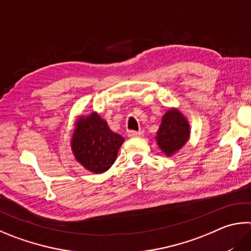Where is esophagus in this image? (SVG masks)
<instances>
[{
	"instance_id": "obj_1",
	"label": "esophagus",
	"mask_w": 251,
	"mask_h": 251,
	"mask_svg": "<svg viewBox=\"0 0 251 251\" xmlns=\"http://www.w3.org/2000/svg\"><path fill=\"white\" fill-rule=\"evenodd\" d=\"M143 131L141 130H129L128 131V136L129 137H140V136H143Z\"/></svg>"
}]
</instances>
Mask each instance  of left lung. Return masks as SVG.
<instances>
[{
    "label": "left lung",
    "mask_w": 251,
    "mask_h": 251,
    "mask_svg": "<svg viewBox=\"0 0 251 251\" xmlns=\"http://www.w3.org/2000/svg\"><path fill=\"white\" fill-rule=\"evenodd\" d=\"M189 135L190 126L185 118L177 110H170L162 117L156 139L162 151L167 156H171L184 146Z\"/></svg>",
    "instance_id": "obj_1"
}]
</instances>
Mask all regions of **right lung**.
Wrapping results in <instances>:
<instances>
[{"label":"right lung","instance_id":"1","mask_svg":"<svg viewBox=\"0 0 251 251\" xmlns=\"http://www.w3.org/2000/svg\"><path fill=\"white\" fill-rule=\"evenodd\" d=\"M124 138L114 133L97 113L76 123L71 146L74 153L85 169L102 173L116 160L117 151Z\"/></svg>","mask_w":251,"mask_h":251}]
</instances>
